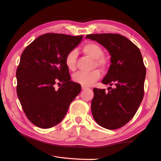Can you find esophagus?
Segmentation results:
<instances>
[{"mask_svg":"<svg viewBox=\"0 0 161 161\" xmlns=\"http://www.w3.org/2000/svg\"><path fill=\"white\" fill-rule=\"evenodd\" d=\"M81 88H82V90H85V89H86V86H81Z\"/></svg>","mask_w":161,"mask_h":161,"instance_id":"esophagus-1","label":"esophagus"}]
</instances>
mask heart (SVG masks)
Segmentation results:
<instances>
[{"label":"heart","mask_w":161,"mask_h":161,"mask_svg":"<svg viewBox=\"0 0 161 161\" xmlns=\"http://www.w3.org/2000/svg\"><path fill=\"white\" fill-rule=\"evenodd\" d=\"M84 53L87 56L94 59V66L105 69L109 65V59L105 55H103V50L98 44L89 42L83 46ZM77 61V51L75 50H70L67 54L65 59V63L67 68L70 70L73 71L76 69ZM101 76L100 71L95 69L88 73L85 72H78L73 75V79L76 83L82 85L84 86H90L93 85Z\"/></svg>","instance_id":"obj_1"}]
</instances>
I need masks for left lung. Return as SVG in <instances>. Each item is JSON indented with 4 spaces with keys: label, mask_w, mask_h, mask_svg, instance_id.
Listing matches in <instances>:
<instances>
[{
    "label": "left lung",
    "mask_w": 161,
    "mask_h": 161,
    "mask_svg": "<svg viewBox=\"0 0 161 161\" xmlns=\"http://www.w3.org/2000/svg\"><path fill=\"white\" fill-rule=\"evenodd\" d=\"M96 41L111 55V64L102 83L114 87L93 88L91 102L93 118L107 129H117L128 123L144 97L146 68L138 47L126 37L113 33L91 34L86 39Z\"/></svg>",
    "instance_id": "obj_1"
}]
</instances>
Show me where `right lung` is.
Here are the masks:
<instances>
[{
  "label": "right lung",
  "instance_id": "1",
  "mask_svg": "<svg viewBox=\"0 0 161 161\" xmlns=\"http://www.w3.org/2000/svg\"><path fill=\"white\" fill-rule=\"evenodd\" d=\"M83 38L47 33L27 46L16 69V93L29 120L39 128L53 127L62 120L81 90L70 81L65 59ZM59 84V88L55 86Z\"/></svg>",
  "mask_w": 161,
  "mask_h": 161
}]
</instances>
